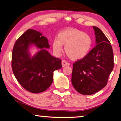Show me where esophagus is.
Wrapping results in <instances>:
<instances>
[{"mask_svg": "<svg viewBox=\"0 0 121 121\" xmlns=\"http://www.w3.org/2000/svg\"><path fill=\"white\" fill-rule=\"evenodd\" d=\"M61 64H62V67H65L67 65H69V63H68L66 60H63L62 61V63H61Z\"/></svg>", "mask_w": 121, "mask_h": 121, "instance_id": "esophagus-1", "label": "esophagus"}]
</instances>
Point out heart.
Wrapping results in <instances>:
<instances>
[{"label": "heart", "instance_id": "1", "mask_svg": "<svg viewBox=\"0 0 121 121\" xmlns=\"http://www.w3.org/2000/svg\"><path fill=\"white\" fill-rule=\"evenodd\" d=\"M53 42L54 51L60 54L62 46H65L67 55L72 60L84 58L89 53L93 45V39L89 34L78 29L67 30L60 32Z\"/></svg>", "mask_w": 121, "mask_h": 121}]
</instances>
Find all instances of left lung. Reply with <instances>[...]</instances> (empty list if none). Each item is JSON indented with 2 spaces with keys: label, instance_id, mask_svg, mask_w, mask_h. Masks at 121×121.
I'll return each mask as SVG.
<instances>
[{
  "label": "left lung",
  "instance_id": "1",
  "mask_svg": "<svg viewBox=\"0 0 121 121\" xmlns=\"http://www.w3.org/2000/svg\"><path fill=\"white\" fill-rule=\"evenodd\" d=\"M96 46L73 65L72 84L80 94L91 95L107 85L114 62L111 43L100 29L93 26Z\"/></svg>",
  "mask_w": 121,
  "mask_h": 121
}]
</instances>
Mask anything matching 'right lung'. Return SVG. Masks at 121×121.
<instances>
[{
    "label": "right lung",
    "instance_id": "1",
    "mask_svg": "<svg viewBox=\"0 0 121 121\" xmlns=\"http://www.w3.org/2000/svg\"><path fill=\"white\" fill-rule=\"evenodd\" d=\"M34 44L41 50L31 58L28 47ZM49 48L46 37L33 29H28L14 43L11 66L14 77L24 89L31 93L42 92L53 81V72L62 67L61 60L46 50Z\"/></svg>",
    "mask_w": 121,
    "mask_h": 121
}]
</instances>
